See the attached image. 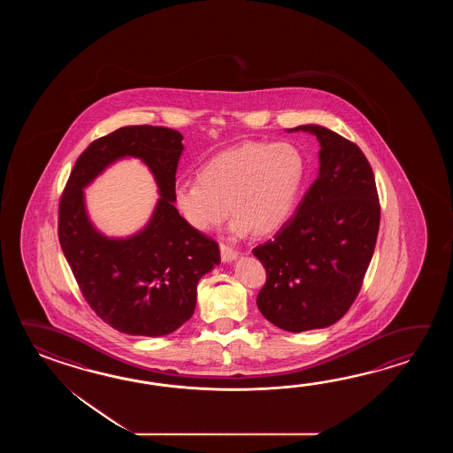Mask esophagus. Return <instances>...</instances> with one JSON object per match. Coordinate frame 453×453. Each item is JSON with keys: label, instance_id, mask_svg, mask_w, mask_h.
I'll use <instances>...</instances> for the list:
<instances>
[{"label": "esophagus", "instance_id": "1", "mask_svg": "<svg viewBox=\"0 0 453 453\" xmlns=\"http://www.w3.org/2000/svg\"><path fill=\"white\" fill-rule=\"evenodd\" d=\"M220 254H222L223 262H231V260L236 259V256H238L236 250H233L226 244H220Z\"/></svg>", "mask_w": 453, "mask_h": 453}]
</instances>
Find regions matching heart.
<instances>
[{"mask_svg":"<svg viewBox=\"0 0 453 453\" xmlns=\"http://www.w3.org/2000/svg\"><path fill=\"white\" fill-rule=\"evenodd\" d=\"M304 176L306 158L296 145L244 142L203 164L197 183L178 184L174 205L194 230L212 231L231 212L234 234L267 236L295 212Z\"/></svg>","mask_w":453,"mask_h":453,"instance_id":"obj_1","label":"heart"}]
</instances>
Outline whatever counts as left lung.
I'll return each mask as SVG.
<instances>
[{"instance_id": "left-lung-1", "label": "left lung", "mask_w": 453, "mask_h": 453, "mask_svg": "<svg viewBox=\"0 0 453 453\" xmlns=\"http://www.w3.org/2000/svg\"><path fill=\"white\" fill-rule=\"evenodd\" d=\"M318 137L319 176L296 213L252 252L267 272L257 308L288 332L324 328L355 303L376 248L380 205L366 155L324 126H298Z\"/></svg>"}]
</instances>
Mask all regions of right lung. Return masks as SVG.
Returning a JSON list of instances; mask_svg holds the SVG:
<instances>
[{
	"label": "right lung",
	"instance_id": "right-lung-1",
	"mask_svg": "<svg viewBox=\"0 0 453 453\" xmlns=\"http://www.w3.org/2000/svg\"><path fill=\"white\" fill-rule=\"evenodd\" d=\"M181 141L162 126L119 127L81 154L59 201V244L82 296L98 318L127 335L162 337L181 327L194 314L197 281L220 264L217 241L194 230L174 207ZM125 156L151 168L161 199L142 231L108 239L86 217L83 188Z\"/></svg>",
	"mask_w": 453,
	"mask_h": 453
}]
</instances>
